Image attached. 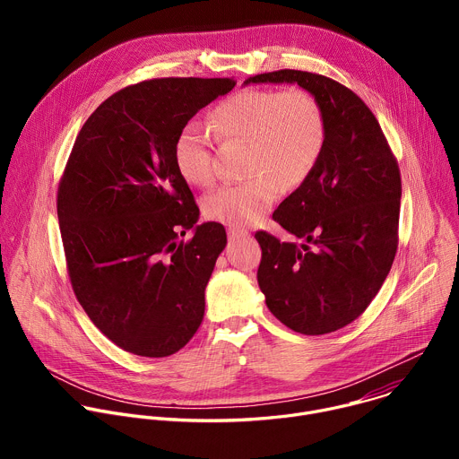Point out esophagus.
I'll return each mask as SVG.
<instances>
[{"label":"esophagus","instance_id":"esophagus-1","mask_svg":"<svg viewBox=\"0 0 459 459\" xmlns=\"http://www.w3.org/2000/svg\"><path fill=\"white\" fill-rule=\"evenodd\" d=\"M250 238V234L247 230L241 229H229V239L230 241H239V239H247Z\"/></svg>","mask_w":459,"mask_h":459}]
</instances>
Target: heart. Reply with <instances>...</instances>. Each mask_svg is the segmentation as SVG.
Returning <instances> with one entry per match:
<instances>
[{"instance_id":"heart-1","label":"heart","mask_w":459,"mask_h":459,"mask_svg":"<svg viewBox=\"0 0 459 459\" xmlns=\"http://www.w3.org/2000/svg\"><path fill=\"white\" fill-rule=\"evenodd\" d=\"M214 133L248 143L245 183L227 185L205 200L209 218L232 229L255 225L280 200L283 185L303 183L316 169L326 142L319 103L303 89H248L211 112ZM181 178L195 186L214 181L211 140L198 123L185 125L174 142Z\"/></svg>"}]
</instances>
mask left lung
Wrapping results in <instances>:
<instances>
[{
	"mask_svg": "<svg viewBox=\"0 0 459 459\" xmlns=\"http://www.w3.org/2000/svg\"><path fill=\"white\" fill-rule=\"evenodd\" d=\"M248 83H296L323 110V154L273 214L313 248L264 230L255 239L257 283L269 310L294 333L329 334L363 314L394 261L400 169L370 108L342 83L290 69L252 76L243 85Z\"/></svg>",
	"mask_w": 459,
	"mask_h": 459,
	"instance_id": "1",
	"label": "left lung"
}]
</instances>
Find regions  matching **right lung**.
<instances>
[{"mask_svg":"<svg viewBox=\"0 0 459 459\" xmlns=\"http://www.w3.org/2000/svg\"><path fill=\"white\" fill-rule=\"evenodd\" d=\"M232 78H161L121 89L85 121L57 190L74 294L117 347L145 358L183 349L200 329L205 289L227 245L174 161L179 130ZM188 230L193 238H178Z\"/></svg>","mask_w":459,"mask_h":459,"instance_id":"right-lung-1","label":"right lung"}]
</instances>
